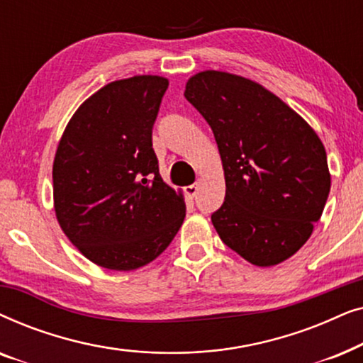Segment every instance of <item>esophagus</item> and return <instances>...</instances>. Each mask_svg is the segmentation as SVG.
Instances as JSON below:
<instances>
[{
  "instance_id": "esophagus-1",
  "label": "esophagus",
  "mask_w": 363,
  "mask_h": 363,
  "mask_svg": "<svg viewBox=\"0 0 363 363\" xmlns=\"http://www.w3.org/2000/svg\"><path fill=\"white\" fill-rule=\"evenodd\" d=\"M185 193H186V196L195 198L196 193H198V183H193V185L185 186Z\"/></svg>"
}]
</instances>
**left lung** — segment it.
Returning a JSON list of instances; mask_svg holds the SVG:
<instances>
[{
  "mask_svg": "<svg viewBox=\"0 0 363 363\" xmlns=\"http://www.w3.org/2000/svg\"><path fill=\"white\" fill-rule=\"evenodd\" d=\"M185 97L211 127L221 155L226 195L211 215L221 241L261 267L296 255L330 191L320 138L279 97L235 74L198 72Z\"/></svg>",
  "mask_w": 363,
  "mask_h": 363,
  "instance_id": "left-lung-1",
  "label": "left lung"
}]
</instances>
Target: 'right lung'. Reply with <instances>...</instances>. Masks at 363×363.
<instances>
[{
	"label": "right lung",
	"instance_id": "right-lung-1",
	"mask_svg": "<svg viewBox=\"0 0 363 363\" xmlns=\"http://www.w3.org/2000/svg\"><path fill=\"white\" fill-rule=\"evenodd\" d=\"M168 81L133 76L77 108L52 165L54 210L69 241L97 266L132 271L160 256L185 220L152 147Z\"/></svg>",
	"mask_w": 363,
	"mask_h": 363
}]
</instances>
